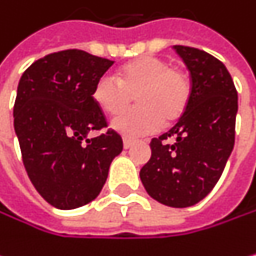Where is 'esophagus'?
<instances>
[{
  "label": "esophagus",
  "instance_id": "obj_1",
  "mask_svg": "<svg viewBox=\"0 0 256 256\" xmlns=\"http://www.w3.org/2000/svg\"><path fill=\"white\" fill-rule=\"evenodd\" d=\"M135 142V140L134 138H129V136H124L122 138V144H124V148H129L132 144Z\"/></svg>",
  "mask_w": 256,
  "mask_h": 256
}]
</instances>
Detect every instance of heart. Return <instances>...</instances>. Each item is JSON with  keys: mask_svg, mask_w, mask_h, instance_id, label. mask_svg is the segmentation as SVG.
<instances>
[{"mask_svg": "<svg viewBox=\"0 0 256 256\" xmlns=\"http://www.w3.org/2000/svg\"><path fill=\"white\" fill-rule=\"evenodd\" d=\"M140 108L116 116L112 127L124 135H144L158 130L162 121H178L191 98L188 74L167 60L140 58L118 68L116 76L97 80L92 98L108 115H119L130 106L133 97Z\"/></svg>", "mask_w": 256, "mask_h": 256, "instance_id": "1", "label": "heart"}]
</instances>
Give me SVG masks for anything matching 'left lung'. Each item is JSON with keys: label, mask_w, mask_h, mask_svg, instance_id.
I'll return each instance as SVG.
<instances>
[{"label": "left lung", "mask_w": 256, "mask_h": 256, "mask_svg": "<svg viewBox=\"0 0 256 256\" xmlns=\"http://www.w3.org/2000/svg\"><path fill=\"white\" fill-rule=\"evenodd\" d=\"M174 50L190 71L191 98L172 129L152 140V156L140 176L159 204L186 208L205 198L224 170L235 142L238 96L218 59L192 46Z\"/></svg>", "instance_id": "obj_1"}]
</instances>
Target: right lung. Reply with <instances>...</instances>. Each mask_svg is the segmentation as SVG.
I'll return each mask as SVG.
<instances>
[{"label": "right lung", "instance_id": "add662e5", "mask_svg": "<svg viewBox=\"0 0 256 256\" xmlns=\"http://www.w3.org/2000/svg\"><path fill=\"white\" fill-rule=\"evenodd\" d=\"M112 60L83 50L46 54L32 64L18 84L14 132L26 172L36 191L59 210L83 206L100 194L122 140L108 128L92 90Z\"/></svg>", "mask_w": 256, "mask_h": 256}]
</instances>
